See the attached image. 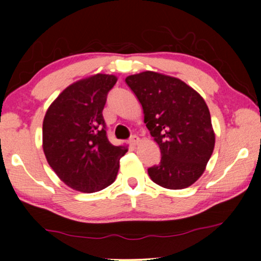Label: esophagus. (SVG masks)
I'll return each mask as SVG.
<instances>
[{
	"label": "esophagus",
	"instance_id": "esophagus-1",
	"mask_svg": "<svg viewBox=\"0 0 261 261\" xmlns=\"http://www.w3.org/2000/svg\"><path fill=\"white\" fill-rule=\"evenodd\" d=\"M138 142H139V137H137V135H132V137L129 138V144L135 146V145H138Z\"/></svg>",
	"mask_w": 261,
	"mask_h": 261
}]
</instances>
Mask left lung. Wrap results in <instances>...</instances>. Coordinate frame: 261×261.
Listing matches in <instances>:
<instances>
[{
    "mask_svg": "<svg viewBox=\"0 0 261 261\" xmlns=\"http://www.w3.org/2000/svg\"><path fill=\"white\" fill-rule=\"evenodd\" d=\"M126 84L142 106L146 127L162 153L148 176L166 189L190 187L204 172L215 146L204 99L178 78L152 71L128 76Z\"/></svg>",
    "mask_w": 261,
    "mask_h": 261,
    "instance_id": "left-lung-1",
    "label": "left lung"
}]
</instances>
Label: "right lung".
I'll return each mask as SVG.
<instances>
[{
  "mask_svg": "<svg viewBox=\"0 0 261 261\" xmlns=\"http://www.w3.org/2000/svg\"><path fill=\"white\" fill-rule=\"evenodd\" d=\"M117 78L112 74L78 81L49 106L42 123L46 159L60 179L74 190L96 192L114 183L124 146H114L103 119L107 96Z\"/></svg>",
  "mask_w": 261,
  "mask_h": 261,
  "instance_id": "1",
  "label": "right lung"
}]
</instances>
